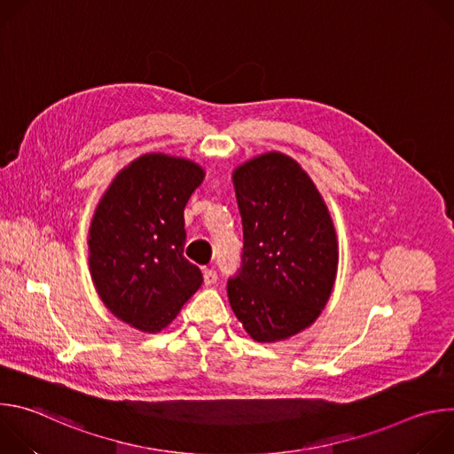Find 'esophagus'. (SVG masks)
I'll list each match as a JSON object with an SVG mask.
<instances>
[{
  "instance_id": "esophagus-1",
  "label": "esophagus",
  "mask_w": 454,
  "mask_h": 454,
  "mask_svg": "<svg viewBox=\"0 0 454 454\" xmlns=\"http://www.w3.org/2000/svg\"><path fill=\"white\" fill-rule=\"evenodd\" d=\"M217 271L215 270H205V284L207 286H214L217 282Z\"/></svg>"
}]
</instances>
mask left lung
I'll return each instance as SVG.
<instances>
[{"label":"left lung","mask_w":454,"mask_h":454,"mask_svg":"<svg viewBox=\"0 0 454 454\" xmlns=\"http://www.w3.org/2000/svg\"><path fill=\"white\" fill-rule=\"evenodd\" d=\"M233 184L244 247L228 300L254 341H282L314 323L331 298L336 230L312 179L282 153L237 167Z\"/></svg>","instance_id":"1"}]
</instances>
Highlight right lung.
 Here are the masks:
<instances>
[{
	"instance_id": "add662e5",
	"label": "right lung",
	"mask_w": 454,
	"mask_h": 454,
	"mask_svg": "<svg viewBox=\"0 0 454 454\" xmlns=\"http://www.w3.org/2000/svg\"><path fill=\"white\" fill-rule=\"evenodd\" d=\"M205 177L190 160L144 154L116 174L90 228V271L104 305L144 333H160L203 284L183 247L184 207Z\"/></svg>"
}]
</instances>
